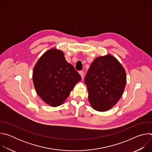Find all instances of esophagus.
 Wrapping results in <instances>:
<instances>
[{
	"instance_id": "obj_1",
	"label": "esophagus",
	"mask_w": 152,
	"mask_h": 152,
	"mask_svg": "<svg viewBox=\"0 0 152 152\" xmlns=\"http://www.w3.org/2000/svg\"><path fill=\"white\" fill-rule=\"evenodd\" d=\"M79 74H80V76H81L82 79H83V77H84V73H83V72H82V71H80V72H79Z\"/></svg>"
}]
</instances>
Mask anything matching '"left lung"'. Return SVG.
Segmentation results:
<instances>
[{
	"mask_svg": "<svg viewBox=\"0 0 152 152\" xmlns=\"http://www.w3.org/2000/svg\"><path fill=\"white\" fill-rule=\"evenodd\" d=\"M88 99L94 110H110L123 95L126 74L120 62L111 55L96 58L85 78Z\"/></svg>",
	"mask_w": 152,
	"mask_h": 152,
	"instance_id": "left-lung-1",
	"label": "left lung"
}]
</instances>
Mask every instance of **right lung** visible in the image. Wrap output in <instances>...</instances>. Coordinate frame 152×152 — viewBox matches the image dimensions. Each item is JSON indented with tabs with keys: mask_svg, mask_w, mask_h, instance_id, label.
I'll use <instances>...</instances> for the list:
<instances>
[{
	"mask_svg": "<svg viewBox=\"0 0 152 152\" xmlns=\"http://www.w3.org/2000/svg\"><path fill=\"white\" fill-rule=\"evenodd\" d=\"M32 79L35 89L48 104L56 107L66 100L80 75L65 59L62 51L51 49L43 54L34 67Z\"/></svg>",
	"mask_w": 152,
	"mask_h": 152,
	"instance_id": "add662e5",
	"label": "right lung"
}]
</instances>
